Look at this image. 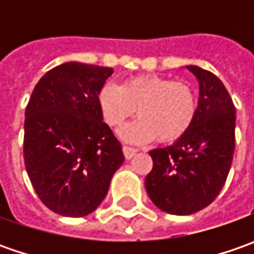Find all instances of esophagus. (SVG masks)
Segmentation results:
<instances>
[{
	"mask_svg": "<svg viewBox=\"0 0 254 254\" xmlns=\"http://www.w3.org/2000/svg\"><path fill=\"white\" fill-rule=\"evenodd\" d=\"M123 152H124L126 160H131L132 157L137 154V148H134V147H128V145H123Z\"/></svg>",
	"mask_w": 254,
	"mask_h": 254,
	"instance_id": "1",
	"label": "esophagus"
}]
</instances>
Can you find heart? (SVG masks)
Instances as JSON below:
<instances>
[{"label":"heart","instance_id":"heart-1","mask_svg":"<svg viewBox=\"0 0 254 254\" xmlns=\"http://www.w3.org/2000/svg\"><path fill=\"white\" fill-rule=\"evenodd\" d=\"M99 109L110 127H120L135 109L140 119L127 124L120 135L126 141L161 142L178 140L190 130L198 112V97L185 82L140 74L120 86L107 83L97 94Z\"/></svg>","mask_w":254,"mask_h":254}]
</instances>
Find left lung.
I'll return each instance as SVG.
<instances>
[{
    "label": "left lung",
    "instance_id": "left-lung-1",
    "mask_svg": "<svg viewBox=\"0 0 254 254\" xmlns=\"http://www.w3.org/2000/svg\"><path fill=\"white\" fill-rule=\"evenodd\" d=\"M198 79V112L190 130L172 145L150 151L152 170L145 190L152 203L171 215H192L219 195L235 152L236 109L226 87L199 66H187Z\"/></svg>",
    "mask_w": 254,
    "mask_h": 254
}]
</instances>
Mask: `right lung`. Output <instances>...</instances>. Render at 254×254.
Here are the masks:
<instances>
[{
    "label": "right lung",
    "mask_w": 254,
    "mask_h": 254,
    "mask_svg": "<svg viewBox=\"0 0 254 254\" xmlns=\"http://www.w3.org/2000/svg\"><path fill=\"white\" fill-rule=\"evenodd\" d=\"M112 67L66 62L36 83L25 110L24 160L36 195L55 213L80 218L106 198L124 162L97 94Z\"/></svg>",
    "instance_id": "right-lung-1"
}]
</instances>
